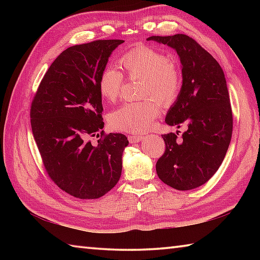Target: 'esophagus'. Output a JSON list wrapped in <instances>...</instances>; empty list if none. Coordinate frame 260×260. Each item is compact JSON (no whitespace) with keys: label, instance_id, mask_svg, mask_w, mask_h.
<instances>
[{"label":"esophagus","instance_id":"obj_1","mask_svg":"<svg viewBox=\"0 0 260 260\" xmlns=\"http://www.w3.org/2000/svg\"><path fill=\"white\" fill-rule=\"evenodd\" d=\"M145 136L142 135H128V141L129 143H139L141 141H144Z\"/></svg>","mask_w":260,"mask_h":260}]
</instances>
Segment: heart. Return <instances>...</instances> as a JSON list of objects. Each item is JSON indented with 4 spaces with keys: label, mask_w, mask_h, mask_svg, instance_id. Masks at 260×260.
<instances>
[{
    "label": "heart",
    "mask_w": 260,
    "mask_h": 260,
    "mask_svg": "<svg viewBox=\"0 0 260 260\" xmlns=\"http://www.w3.org/2000/svg\"><path fill=\"white\" fill-rule=\"evenodd\" d=\"M119 63L129 78H141V95L144 101L125 103L108 114V123L116 131L127 133H144L152 127L161 114L159 104L171 103L179 96L182 87V74L173 61L161 51L147 46H137L119 58ZM124 76L119 70L107 66L99 76L98 88L102 97L115 102L121 92Z\"/></svg>",
    "instance_id": "1"
}]
</instances>
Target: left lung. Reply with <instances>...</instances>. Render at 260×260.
Here are the masks:
<instances>
[{
  "mask_svg": "<svg viewBox=\"0 0 260 260\" xmlns=\"http://www.w3.org/2000/svg\"><path fill=\"white\" fill-rule=\"evenodd\" d=\"M147 40L168 45L179 54L183 84L165 121L179 128L183 124L187 127L180 139L179 133L162 135L165 151L156 162V173L173 189H196L217 172L233 135V110L223 70L189 36H153Z\"/></svg>",
  "mask_w": 260,
  "mask_h": 260,
  "instance_id": "1",
  "label": "left lung"
}]
</instances>
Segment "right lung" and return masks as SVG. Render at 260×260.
<instances>
[{"label":"right lung","mask_w":260,"mask_h":260,"mask_svg":"<svg viewBox=\"0 0 260 260\" xmlns=\"http://www.w3.org/2000/svg\"><path fill=\"white\" fill-rule=\"evenodd\" d=\"M123 40H96L59 54L32 99L33 137L46 172L62 191L78 199H98L117 183L124 134L103 131L98 81L110 53ZM99 141L92 145L91 139Z\"/></svg>","instance_id":"add662e5"}]
</instances>
